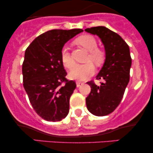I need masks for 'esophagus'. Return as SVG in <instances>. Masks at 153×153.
Here are the masks:
<instances>
[{"mask_svg": "<svg viewBox=\"0 0 153 153\" xmlns=\"http://www.w3.org/2000/svg\"><path fill=\"white\" fill-rule=\"evenodd\" d=\"M82 84H83V82H80V81H76L77 87H80V85H82Z\"/></svg>", "mask_w": 153, "mask_h": 153, "instance_id": "obj_1", "label": "esophagus"}]
</instances>
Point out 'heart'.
Masks as SVG:
<instances>
[{
    "instance_id": "obj_1",
    "label": "heart",
    "mask_w": 153,
    "mask_h": 153,
    "mask_svg": "<svg viewBox=\"0 0 153 153\" xmlns=\"http://www.w3.org/2000/svg\"><path fill=\"white\" fill-rule=\"evenodd\" d=\"M76 42L88 51L86 61H92L97 65L102 64L105 60L106 53L102 49L97 47V41L94 36L89 34L82 35L77 39ZM61 60L64 66L68 69H71L75 65V61L72 58L68 49L65 47L61 50ZM94 73V65L91 62H87L75 65L70 72L69 77L74 80H83L92 76Z\"/></svg>"
}]
</instances>
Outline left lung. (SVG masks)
Returning <instances> with one entry per match:
<instances>
[{
    "label": "left lung",
    "instance_id": "1",
    "mask_svg": "<svg viewBox=\"0 0 153 153\" xmlns=\"http://www.w3.org/2000/svg\"><path fill=\"white\" fill-rule=\"evenodd\" d=\"M85 31L99 36L106 50V60L96 76L103 80L97 85L87 82L91 93L85 99L87 108L92 114L103 117L112 113L122 101L129 81L131 58L129 46L118 34L105 26L88 28Z\"/></svg>",
    "mask_w": 153,
    "mask_h": 153
}]
</instances>
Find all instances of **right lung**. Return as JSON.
<instances>
[{
    "mask_svg": "<svg viewBox=\"0 0 153 153\" xmlns=\"http://www.w3.org/2000/svg\"><path fill=\"white\" fill-rule=\"evenodd\" d=\"M81 29H53L37 36L26 48L22 65L24 88L36 113L49 122L65 118L76 88L66 78L61 50Z\"/></svg>",
    "mask_w": 153,
    "mask_h": 153,
    "instance_id": "add662e5",
    "label": "right lung"
}]
</instances>
